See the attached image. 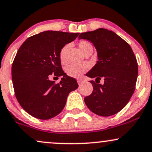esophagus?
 <instances>
[{
    "instance_id": "1",
    "label": "esophagus",
    "mask_w": 152,
    "mask_h": 152,
    "mask_svg": "<svg viewBox=\"0 0 152 152\" xmlns=\"http://www.w3.org/2000/svg\"><path fill=\"white\" fill-rule=\"evenodd\" d=\"M77 82H78V83L80 85V84H81L82 83H83V79H81V78H80V79H78Z\"/></svg>"
}]
</instances>
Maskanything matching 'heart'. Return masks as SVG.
Returning <instances> with one entry per match:
<instances>
[{
  "mask_svg": "<svg viewBox=\"0 0 152 152\" xmlns=\"http://www.w3.org/2000/svg\"><path fill=\"white\" fill-rule=\"evenodd\" d=\"M69 45H65L61 49L59 53V56L60 59L61 61H64L65 58V54L66 52V49L68 48ZM78 47H79L80 50L81 51V52L84 54L85 53H86L88 51L93 49V46L91 45L90 42L87 41H81V42L78 44ZM88 65H69L66 67V73L69 76L73 78H80L83 75V74L88 71Z\"/></svg>",
  "mask_w": 152,
  "mask_h": 152,
  "instance_id": "b5f03b06",
  "label": "heart"
}]
</instances>
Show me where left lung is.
Masks as SVG:
<instances>
[{"label":"left lung","mask_w":152,"mask_h":152,"mask_svg":"<svg viewBox=\"0 0 152 152\" xmlns=\"http://www.w3.org/2000/svg\"><path fill=\"white\" fill-rule=\"evenodd\" d=\"M78 39L91 42L98 55L96 64L86 75L96 78V82L104 79L103 84L90 81L94 90L84 98L86 105L98 115L116 114L127 105L135 89L138 65L132 49L116 33L104 28L82 32Z\"/></svg>","instance_id":"1"}]
</instances>
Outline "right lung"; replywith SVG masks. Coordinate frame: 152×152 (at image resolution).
<instances>
[{
    "mask_svg": "<svg viewBox=\"0 0 152 152\" xmlns=\"http://www.w3.org/2000/svg\"><path fill=\"white\" fill-rule=\"evenodd\" d=\"M79 33L45 31L24 42L12 66V80L18 103L30 115L49 120L61 112L69 93L78 88L76 79L62 70L61 49ZM62 76L54 84L50 75ZM55 78V77H54Z\"/></svg>",
    "mask_w": 152,
    "mask_h": 152,
    "instance_id": "right-lung-1",
    "label": "right lung"
}]
</instances>
